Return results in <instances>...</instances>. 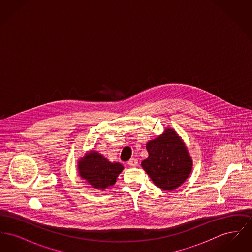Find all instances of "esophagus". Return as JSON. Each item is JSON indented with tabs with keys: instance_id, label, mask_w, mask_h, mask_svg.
<instances>
[{
	"instance_id": "34e87169",
	"label": "esophagus",
	"mask_w": 252,
	"mask_h": 252,
	"mask_svg": "<svg viewBox=\"0 0 252 252\" xmlns=\"http://www.w3.org/2000/svg\"><path fill=\"white\" fill-rule=\"evenodd\" d=\"M127 164H128L129 166H131V167H135V166L138 165V159L135 158H130V160L127 162Z\"/></svg>"
}]
</instances>
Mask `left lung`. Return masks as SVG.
<instances>
[{"label":"left lung","instance_id":"8db88e82","mask_svg":"<svg viewBox=\"0 0 252 252\" xmlns=\"http://www.w3.org/2000/svg\"><path fill=\"white\" fill-rule=\"evenodd\" d=\"M148 158L142 167L158 188L173 191L189 178L192 169V157L180 135L167 127L156 139L146 144Z\"/></svg>","mask_w":252,"mask_h":252}]
</instances>
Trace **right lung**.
Wrapping results in <instances>:
<instances>
[{
  "label": "right lung",
  "mask_w": 252,
  "mask_h": 252,
  "mask_svg": "<svg viewBox=\"0 0 252 252\" xmlns=\"http://www.w3.org/2000/svg\"><path fill=\"white\" fill-rule=\"evenodd\" d=\"M77 161L80 178L86 180L93 188L101 191H105L108 187L114 185L124 170L120 162H111L94 149L87 151Z\"/></svg>",
  "instance_id": "add662e5"
}]
</instances>
